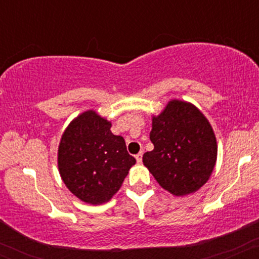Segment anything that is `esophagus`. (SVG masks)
<instances>
[{
  "mask_svg": "<svg viewBox=\"0 0 259 259\" xmlns=\"http://www.w3.org/2000/svg\"><path fill=\"white\" fill-rule=\"evenodd\" d=\"M135 158H136V160H138L139 163H141V160H142V151H141V152H139L138 154H136Z\"/></svg>",
  "mask_w": 259,
  "mask_h": 259,
  "instance_id": "1",
  "label": "esophagus"
}]
</instances>
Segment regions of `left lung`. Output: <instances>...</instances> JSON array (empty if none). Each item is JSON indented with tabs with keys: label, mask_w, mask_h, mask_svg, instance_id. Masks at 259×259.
Instances as JSON below:
<instances>
[{
	"label": "left lung",
	"mask_w": 259,
	"mask_h": 259,
	"mask_svg": "<svg viewBox=\"0 0 259 259\" xmlns=\"http://www.w3.org/2000/svg\"><path fill=\"white\" fill-rule=\"evenodd\" d=\"M154 148L142 162L163 189L175 196L197 191L209 179L217 160V141L204 115L190 103L170 101L152 120Z\"/></svg>",
	"instance_id": "left-lung-1"
}]
</instances>
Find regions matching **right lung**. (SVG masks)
Segmentation results:
<instances>
[{
    "mask_svg": "<svg viewBox=\"0 0 259 259\" xmlns=\"http://www.w3.org/2000/svg\"><path fill=\"white\" fill-rule=\"evenodd\" d=\"M136 159L111 123L94 111L80 114L67 127L58 148L59 174L70 192L86 203L111 200Z\"/></svg>",
    "mask_w": 259,
    "mask_h": 259,
    "instance_id": "obj_1",
    "label": "right lung"
}]
</instances>
